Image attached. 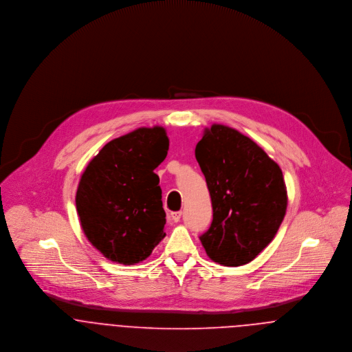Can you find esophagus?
Instances as JSON below:
<instances>
[{"label":"esophagus","mask_w":352,"mask_h":352,"mask_svg":"<svg viewBox=\"0 0 352 352\" xmlns=\"http://www.w3.org/2000/svg\"><path fill=\"white\" fill-rule=\"evenodd\" d=\"M170 215H172V219H173L175 222H179L180 218H182V211H173Z\"/></svg>","instance_id":"1"}]
</instances>
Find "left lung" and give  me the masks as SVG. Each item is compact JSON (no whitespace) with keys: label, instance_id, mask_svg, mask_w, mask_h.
Listing matches in <instances>:
<instances>
[{"label":"left lung","instance_id":"8db88e82","mask_svg":"<svg viewBox=\"0 0 352 352\" xmlns=\"http://www.w3.org/2000/svg\"><path fill=\"white\" fill-rule=\"evenodd\" d=\"M195 157L212 206L201 245L218 264H247L274 240L286 215L282 169L250 137L217 123L204 129Z\"/></svg>","mask_w":352,"mask_h":352}]
</instances>
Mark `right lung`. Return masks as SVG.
Wrapping results in <instances>:
<instances>
[{
    "label": "right lung",
    "instance_id": "right-lung-1",
    "mask_svg": "<svg viewBox=\"0 0 352 352\" xmlns=\"http://www.w3.org/2000/svg\"><path fill=\"white\" fill-rule=\"evenodd\" d=\"M168 151L164 127H140L109 141L82 172L76 194L80 225L105 258L124 265L141 263L165 237L154 169Z\"/></svg>",
    "mask_w": 352,
    "mask_h": 352
}]
</instances>
